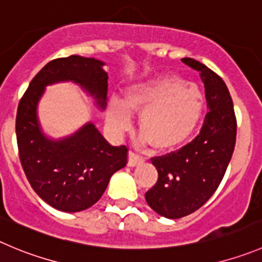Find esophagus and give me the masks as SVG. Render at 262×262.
<instances>
[{
  "instance_id": "34e87169",
  "label": "esophagus",
  "mask_w": 262,
  "mask_h": 262,
  "mask_svg": "<svg viewBox=\"0 0 262 262\" xmlns=\"http://www.w3.org/2000/svg\"><path fill=\"white\" fill-rule=\"evenodd\" d=\"M143 162H144L143 157L138 156V154L134 153V151H129L128 153V166L129 167H135V166H138V164H141Z\"/></svg>"
}]
</instances>
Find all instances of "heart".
Returning a JSON list of instances; mask_svg holds the SVG:
<instances>
[{"mask_svg": "<svg viewBox=\"0 0 262 262\" xmlns=\"http://www.w3.org/2000/svg\"><path fill=\"white\" fill-rule=\"evenodd\" d=\"M203 111L204 95L198 86L178 76H161L131 87L124 103L112 100L106 121L116 133H123L133 122L131 112H141V143L171 149L190 138Z\"/></svg>", "mask_w": 262, "mask_h": 262, "instance_id": "obj_1", "label": "heart"}]
</instances>
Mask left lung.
Instances as JSON below:
<instances>
[{
	"label": "left lung",
	"instance_id": "obj_1",
	"mask_svg": "<svg viewBox=\"0 0 262 262\" xmlns=\"http://www.w3.org/2000/svg\"><path fill=\"white\" fill-rule=\"evenodd\" d=\"M181 61L201 74L208 112L190 143L150 158L158 180L146 191L145 199L150 208L167 219L190 215L212 196L225 175L236 139L233 100L223 78L194 59Z\"/></svg>",
	"mask_w": 262,
	"mask_h": 262
}]
</instances>
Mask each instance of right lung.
Instances as JSON below:
<instances>
[{
	"mask_svg": "<svg viewBox=\"0 0 262 262\" xmlns=\"http://www.w3.org/2000/svg\"><path fill=\"white\" fill-rule=\"evenodd\" d=\"M104 63L72 55L49 61L34 76L19 101L16 141L24 173L33 190L51 207L78 212L100 199L112 175L127 163L126 145L113 146L92 123L64 140H49L37 118V104L45 86L60 81L81 84L105 108L108 73Z\"/></svg>",
	"mask_w": 262,
	"mask_h": 262,
	"instance_id": "right-lung-1",
	"label": "right lung"
}]
</instances>
